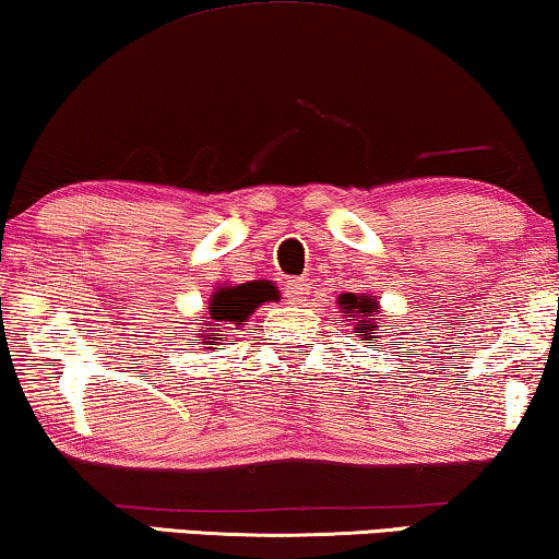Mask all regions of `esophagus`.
I'll return each mask as SVG.
<instances>
[{"mask_svg": "<svg viewBox=\"0 0 559 559\" xmlns=\"http://www.w3.org/2000/svg\"><path fill=\"white\" fill-rule=\"evenodd\" d=\"M305 295H308V282H305V280H289V282H287V287H285V297H287V300L300 302Z\"/></svg>", "mask_w": 559, "mask_h": 559, "instance_id": "34e87169", "label": "esophagus"}]
</instances>
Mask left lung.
<instances>
[{
  "label": "left lung",
  "instance_id": "left-lung-1",
  "mask_svg": "<svg viewBox=\"0 0 559 559\" xmlns=\"http://www.w3.org/2000/svg\"><path fill=\"white\" fill-rule=\"evenodd\" d=\"M341 312H346L348 320H356L354 333L364 335L361 341H371L373 335L371 331H377V320H379V302L373 295H356V293H346L338 297Z\"/></svg>",
  "mask_w": 559,
  "mask_h": 559
}]
</instances>
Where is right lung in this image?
I'll return each instance as SVG.
<instances>
[{"mask_svg":"<svg viewBox=\"0 0 559 559\" xmlns=\"http://www.w3.org/2000/svg\"><path fill=\"white\" fill-rule=\"evenodd\" d=\"M254 300H249V297L239 295V289L236 287H221L216 289V293L211 295V308H209V320H205V325H224V328H231V323L236 325V331L247 323V318L251 316V312L257 310ZM213 330L221 328H205L203 331H198V346L201 348H213L218 343V338L213 334Z\"/></svg>","mask_w":559,"mask_h":559,"instance_id":"right-lung-1","label":"right lung"}]
</instances>
